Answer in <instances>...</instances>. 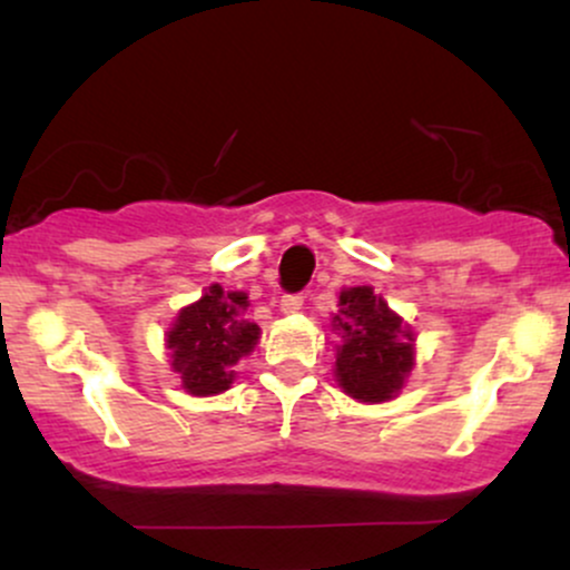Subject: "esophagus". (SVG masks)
I'll list each match as a JSON object with an SVG mask.
<instances>
[{
  "mask_svg": "<svg viewBox=\"0 0 570 570\" xmlns=\"http://www.w3.org/2000/svg\"><path fill=\"white\" fill-rule=\"evenodd\" d=\"M303 311V294H286L281 299V313H299Z\"/></svg>",
  "mask_w": 570,
  "mask_h": 570,
  "instance_id": "obj_1",
  "label": "esophagus"
}]
</instances>
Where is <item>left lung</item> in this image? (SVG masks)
Segmentation results:
<instances>
[{
    "instance_id": "obj_1",
    "label": "left lung",
    "mask_w": 570,
    "mask_h": 570,
    "mask_svg": "<svg viewBox=\"0 0 570 570\" xmlns=\"http://www.w3.org/2000/svg\"><path fill=\"white\" fill-rule=\"evenodd\" d=\"M332 330L340 337L335 345L340 389L364 404L399 396L415 367V332L381 294L372 286H345Z\"/></svg>"
}]
</instances>
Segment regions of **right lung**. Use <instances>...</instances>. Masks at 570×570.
<instances>
[{"instance_id": "right-lung-1", "label": "right lung", "mask_w": 570, "mask_h": 570, "mask_svg": "<svg viewBox=\"0 0 570 570\" xmlns=\"http://www.w3.org/2000/svg\"><path fill=\"white\" fill-rule=\"evenodd\" d=\"M246 292L212 284L200 299L176 313L166 332L171 372L189 396H217L235 381V364L259 343V326L246 318Z\"/></svg>"}]
</instances>
